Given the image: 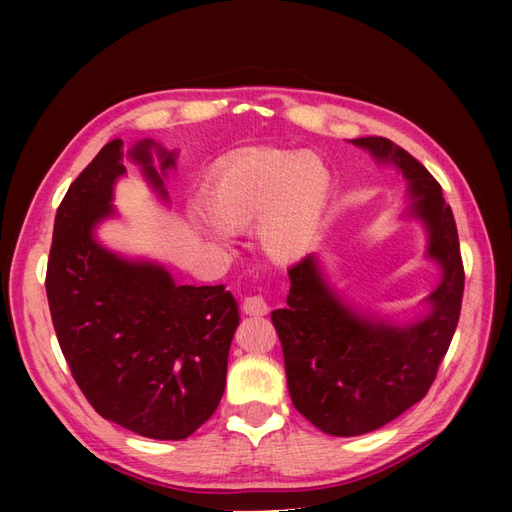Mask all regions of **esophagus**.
<instances>
[{
	"instance_id": "1",
	"label": "esophagus",
	"mask_w": 512,
	"mask_h": 512,
	"mask_svg": "<svg viewBox=\"0 0 512 512\" xmlns=\"http://www.w3.org/2000/svg\"><path fill=\"white\" fill-rule=\"evenodd\" d=\"M241 307L247 316H267L269 314V303L262 299L260 294H254V297H245Z\"/></svg>"
}]
</instances>
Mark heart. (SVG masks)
<instances>
[{
	"mask_svg": "<svg viewBox=\"0 0 512 512\" xmlns=\"http://www.w3.org/2000/svg\"><path fill=\"white\" fill-rule=\"evenodd\" d=\"M329 194L331 175L320 158L258 149L213 170L203 190L210 215L192 207V224L218 245L256 224L262 252L275 262H292L312 247Z\"/></svg>",
	"mask_w": 512,
	"mask_h": 512,
	"instance_id": "heart-1",
	"label": "heart"
}]
</instances>
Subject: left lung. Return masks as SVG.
<instances>
[{
	"label": "left lung",
	"mask_w": 512,
	"mask_h": 512,
	"mask_svg": "<svg viewBox=\"0 0 512 512\" xmlns=\"http://www.w3.org/2000/svg\"><path fill=\"white\" fill-rule=\"evenodd\" d=\"M350 143L406 179L410 205L401 220L423 224L425 258L436 262L440 282L421 301V316L397 322L352 303L331 282L318 254L288 271V305L271 312L288 393L309 423L339 438L376 431L425 397L451 346L463 297L457 226L440 183L389 138Z\"/></svg>",
	"instance_id": "obj_1"
}]
</instances>
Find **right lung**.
<instances>
[{"label": "right lung", "instance_id": "obj_1", "mask_svg": "<svg viewBox=\"0 0 512 512\" xmlns=\"http://www.w3.org/2000/svg\"><path fill=\"white\" fill-rule=\"evenodd\" d=\"M177 151L143 138L106 143L74 179L55 215L46 271L53 327L94 410L151 440H183L218 408L239 305L224 286H179L158 260L126 256L98 239L119 218L115 183L126 160L168 203Z\"/></svg>", "mask_w": 512, "mask_h": 512}]
</instances>
